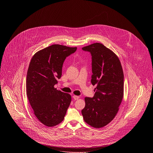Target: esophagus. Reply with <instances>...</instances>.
I'll return each mask as SVG.
<instances>
[{"label":"esophagus","mask_w":153,"mask_h":153,"mask_svg":"<svg viewBox=\"0 0 153 153\" xmlns=\"http://www.w3.org/2000/svg\"><path fill=\"white\" fill-rule=\"evenodd\" d=\"M73 98L74 100H78V99H79V97L78 96H75V95H74V96H73Z\"/></svg>","instance_id":"obj_1"}]
</instances>
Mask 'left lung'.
Returning a JSON list of instances; mask_svg holds the SVG:
<instances>
[{"label":"left lung","instance_id":"1","mask_svg":"<svg viewBox=\"0 0 153 153\" xmlns=\"http://www.w3.org/2000/svg\"><path fill=\"white\" fill-rule=\"evenodd\" d=\"M82 50L91 54V83L96 88L93 97L85 98L81 113L87 123L99 128L110 123L118 112L123 97V72L117 55L102 44H91Z\"/></svg>","mask_w":153,"mask_h":153}]
</instances>
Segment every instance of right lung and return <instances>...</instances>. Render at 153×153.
I'll list each match as a JSON object with an SVG mask.
<instances>
[{
    "label": "right lung",
    "mask_w": 153,
    "mask_h": 153,
    "mask_svg": "<svg viewBox=\"0 0 153 153\" xmlns=\"http://www.w3.org/2000/svg\"><path fill=\"white\" fill-rule=\"evenodd\" d=\"M76 50V47L52 45L36 52L30 62L26 94L36 117L48 127L60 123L71 104V96L54 85L61 77L65 58Z\"/></svg>",
    "instance_id": "add662e5"
}]
</instances>
